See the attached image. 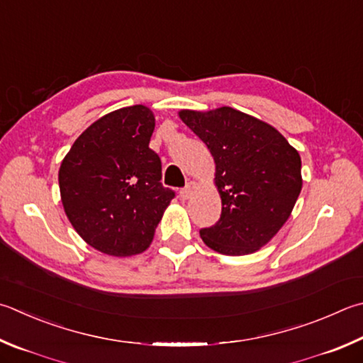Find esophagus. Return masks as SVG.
Masks as SVG:
<instances>
[{"label":"esophagus","instance_id":"34e87169","mask_svg":"<svg viewBox=\"0 0 363 363\" xmlns=\"http://www.w3.org/2000/svg\"><path fill=\"white\" fill-rule=\"evenodd\" d=\"M196 189V182H194V181H190V182H187V186L184 187L181 192H179V195H181V199L182 200H189L190 196H192V194H194V190Z\"/></svg>","mask_w":363,"mask_h":363}]
</instances>
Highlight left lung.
<instances>
[{
    "label": "left lung",
    "mask_w": 363,
    "mask_h": 363,
    "mask_svg": "<svg viewBox=\"0 0 363 363\" xmlns=\"http://www.w3.org/2000/svg\"><path fill=\"white\" fill-rule=\"evenodd\" d=\"M179 117L216 163L222 214L200 230L201 240L219 254L255 252L284 225L301 192L298 152L272 125L233 108L182 109Z\"/></svg>",
    "instance_id": "1"
}]
</instances>
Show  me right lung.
Instances as JSON below:
<instances>
[{
  "label": "right lung",
  "instance_id": "1",
  "mask_svg": "<svg viewBox=\"0 0 363 363\" xmlns=\"http://www.w3.org/2000/svg\"><path fill=\"white\" fill-rule=\"evenodd\" d=\"M152 111L135 106L98 118L72 144L58 171L62 203L81 238L114 257L141 254L174 199L149 147Z\"/></svg>",
  "mask_w": 363,
  "mask_h": 363
}]
</instances>
